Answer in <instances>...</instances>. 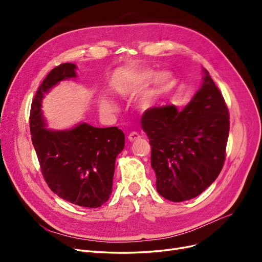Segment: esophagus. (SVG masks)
<instances>
[{"instance_id":"34e87169","label":"esophagus","mask_w":262,"mask_h":262,"mask_svg":"<svg viewBox=\"0 0 262 262\" xmlns=\"http://www.w3.org/2000/svg\"><path fill=\"white\" fill-rule=\"evenodd\" d=\"M141 138V136L140 134L138 133V132H131L129 136H128V140L130 141V142H133V141H136V140H138V139H140Z\"/></svg>"}]
</instances>
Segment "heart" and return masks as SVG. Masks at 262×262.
I'll return each mask as SVG.
<instances>
[{
	"mask_svg": "<svg viewBox=\"0 0 262 262\" xmlns=\"http://www.w3.org/2000/svg\"><path fill=\"white\" fill-rule=\"evenodd\" d=\"M152 76V71H142L139 73H133L125 78L121 84L116 86V90L119 94L128 95L137 92L140 87L143 86ZM173 77L169 71H160L157 72L150 83L145 87L140 96V104L142 106H149L155 102L158 98L167 93L172 86ZM101 112L112 113L114 110V105L110 99L102 98L99 101Z\"/></svg>",
	"mask_w": 262,
	"mask_h": 262,
	"instance_id": "b5f03b06",
	"label": "heart"
}]
</instances>
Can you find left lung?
Returning <instances> with one entry per match:
<instances>
[{
	"instance_id": "left-lung-1",
	"label": "left lung",
	"mask_w": 262,
	"mask_h": 262,
	"mask_svg": "<svg viewBox=\"0 0 262 262\" xmlns=\"http://www.w3.org/2000/svg\"><path fill=\"white\" fill-rule=\"evenodd\" d=\"M203 82L189 104L147 109L142 128L147 134L156 189L172 202L201 194L223 168L229 115L222 93L203 69Z\"/></svg>"
}]
</instances>
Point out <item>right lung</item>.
Here are the masks:
<instances>
[{"instance_id": "right-lung-1", "label": "right lung", "mask_w": 262, "mask_h": 262, "mask_svg": "<svg viewBox=\"0 0 262 262\" xmlns=\"http://www.w3.org/2000/svg\"><path fill=\"white\" fill-rule=\"evenodd\" d=\"M73 63H62L46 76L31 102V141L47 185L71 203L99 208L113 191L115 162L124 147V133L117 126L95 128L82 122L72 129L46 128L41 101L61 81L76 77Z\"/></svg>"}]
</instances>
